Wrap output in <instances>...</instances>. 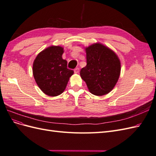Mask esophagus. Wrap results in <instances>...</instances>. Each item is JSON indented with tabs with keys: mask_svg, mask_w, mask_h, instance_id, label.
Listing matches in <instances>:
<instances>
[{
	"mask_svg": "<svg viewBox=\"0 0 156 156\" xmlns=\"http://www.w3.org/2000/svg\"><path fill=\"white\" fill-rule=\"evenodd\" d=\"M74 72L75 73H78L79 72V68H76L74 69Z\"/></svg>",
	"mask_w": 156,
	"mask_h": 156,
	"instance_id": "34e87169",
	"label": "esophagus"
}]
</instances>
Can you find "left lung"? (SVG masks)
<instances>
[{
	"label": "left lung",
	"instance_id": "obj_1",
	"mask_svg": "<svg viewBox=\"0 0 156 156\" xmlns=\"http://www.w3.org/2000/svg\"><path fill=\"white\" fill-rule=\"evenodd\" d=\"M87 66L80 72L89 91L96 96L110 92L120 74V62L110 49L100 44L86 48Z\"/></svg>",
	"mask_w": 156,
	"mask_h": 156
}]
</instances>
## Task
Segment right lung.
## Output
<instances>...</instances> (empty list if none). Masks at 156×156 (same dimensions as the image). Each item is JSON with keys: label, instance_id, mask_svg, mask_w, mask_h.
Here are the masks:
<instances>
[{"label": "right lung", "instance_id": "right-lung-1", "mask_svg": "<svg viewBox=\"0 0 156 156\" xmlns=\"http://www.w3.org/2000/svg\"><path fill=\"white\" fill-rule=\"evenodd\" d=\"M64 49L51 46L37 55L33 63V75L41 90L49 96L62 94L73 71L67 68L62 59Z\"/></svg>", "mask_w": 156, "mask_h": 156}]
</instances>
